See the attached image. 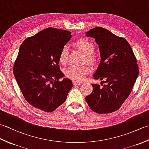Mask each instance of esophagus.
Masks as SVG:
<instances>
[{
  "mask_svg": "<svg viewBox=\"0 0 149 149\" xmlns=\"http://www.w3.org/2000/svg\"><path fill=\"white\" fill-rule=\"evenodd\" d=\"M73 84H74V85H80L81 84V83H80V82L73 81Z\"/></svg>",
  "mask_w": 149,
  "mask_h": 149,
  "instance_id": "esophagus-1",
  "label": "esophagus"
}]
</instances>
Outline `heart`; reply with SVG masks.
I'll return each mask as SVG.
<instances>
[{
	"instance_id": "obj_1",
	"label": "heart",
	"mask_w": 149,
	"mask_h": 149,
	"mask_svg": "<svg viewBox=\"0 0 149 149\" xmlns=\"http://www.w3.org/2000/svg\"><path fill=\"white\" fill-rule=\"evenodd\" d=\"M75 47L77 49L86 55V61L89 63L95 62V58L92 55L94 52L95 47L93 43L91 41L87 39L81 38L77 40L74 43ZM69 50L68 47H63L59 56V63L62 65H66L68 61ZM90 72V68L87 66H72L65 70V74L66 77L70 79L81 82L84 79L86 75Z\"/></svg>"
}]
</instances>
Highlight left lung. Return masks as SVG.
<instances>
[{
	"label": "left lung",
	"instance_id": "8db88e82",
	"mask_svg": "<svg viewBox=\"0 0 149 149\" xmlns=\"http://www.w3.org/2000/svg\"><path fill=\"white\" fill-rule=\"evenodd\" d=\"M86 34L95 39L100 54V63L93 77L106 84L102 87L93 84V91L85 100L95 113L116 111L130 95L138 76L136 58L127 40L105 28L95 27Z\"/></svg>",
	"mask_w": 149,
	"mask_h": 149
}]
</instances>
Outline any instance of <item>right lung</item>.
Instances as JSON below:
<instances>
[{"instance_id":"obj_1","label":"right lung","mask_w":149,"mask_h":149,"mask_svg":"<svg viewBox=\"0 0 149 149\" xmlns=\"http://www.w3.org/2000/svg\"><path fill=\"white\" fill-rule=\"evenodd\" d=\"M72 37L70 31L49 27L21 44L13 74L27 102L45 112H52L65 102L73 86L60 70L59 56Z\"/></svg>"}]
</instances>
